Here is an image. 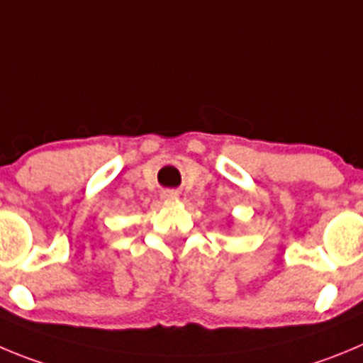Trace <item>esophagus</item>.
<instances>
[{
	"label": "esophagus",
	"mask_w": 363,
	"mask_h": 363,
	"mask_svg": "<svg viewBox=\"0 0 363 363\" xmlns=\"http://www.w3.org/2000/svg\"><path fill=\"white\" fill-rule=\"evenodd\" d=\"M162 199H177V191H174V189H168V191L162 193Z\"/></svg>",
	"instance_id": "esophagus-1"
}]
</instances>
